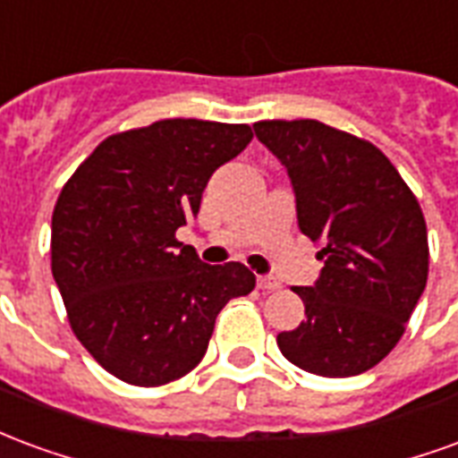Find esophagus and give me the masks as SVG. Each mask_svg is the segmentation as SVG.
Wrapping results in <instances>:
<instances>
[{
  "label": "esophagus",
  "instance_id": "1",
  "mask_svg": "<svg viewBox=\"0 0 458 458\" xmlns=\"http://www.w3.org/2000/svg\"><path fill=\"white\" fill-rule=\"evenodd\" d=\"M279 287L282 284L275 277H258V289H262V292H277Z\"/></svg>",
  "mask_w": 458,
  "mask_h": 458
}]
</instances>
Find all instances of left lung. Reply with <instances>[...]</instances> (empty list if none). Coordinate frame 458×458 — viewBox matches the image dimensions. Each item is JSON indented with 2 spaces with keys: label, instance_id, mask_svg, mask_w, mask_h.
I'll list each match as a JSON object with an SVG mask.
<instances>
[{
  "label": "left lung",
  "instance_id": "left-lung-1",
  "mask_svg": "<svg viewBox=\"0 0 458 458\" xmlns=\"http://www.w3.org/2000/svg\"><path fill=\"white\" fill-rule=\"evenodd\" d=\"M255 134L284 164L299 230L324 259L314 287H294L307 318L279 334V351L324 377L365 373L403 338L427 284L422 208L383 151L355 134L318 120H262Z\"/></svg>",
  "mask_w": 458,
  "mask_h": 458
}]
</instances>
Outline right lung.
I'll return each mask as SVG.
<instances>
[{
  "label": "right lung",
  "instance_id": "1",
  "mask_svg": "<svg viewBox=\"0 0 458 458\" xmlns=\"http://www.w3.org/2000/svg\"><path fill=\"white\" fill-rule=\"evenodd\" d=\"M248 124L159 120L103 140L65 181L51 220V272L71 328L114 377L159 387L206 355L216 317L255 289L240 262L203 265L176 240Z\"/></svg>",
  "mask_w": 458,
  "mask_h": 458
}]
</instances>
